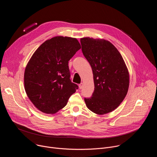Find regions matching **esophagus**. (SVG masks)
<instances>
[{"instance_id": "1", "label": "esophagus", "mask_w": 157, "mask_h": 157, "mask_svg": "<svg viewBox=\"0 0 157 157\" xmlns=\"http://www.w3.org/2000/svg\"><path fill=\"white\" fill-rule=\"evenodd\" d=\"M83 86H84V84H83V83H81L80 84H79V89H81L83 87Z\"/></svg>"}]
</instances>
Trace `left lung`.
<instances>
[{
  "label": "left lung",
  "instance_id": "8db88e82",
  "mask_svg": "<svg viewBox=\"0 0 157 157\" xmlns=\"http://www.w3.org/2000/svg\"><path fill=\"white\" fill-rule=\"evenodd\" d=\"M82 52L93 70L94 91L85 98L87 107L103 115L115 110L125 98L130 76L125 63L113 43L101 38L80 40Z\"/></svg>",
  "mask_w": 157,
  "mask_h": 157
}]
</instances>
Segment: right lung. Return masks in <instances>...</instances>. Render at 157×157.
Instances as JSON below:
<instances>
[{
    "instance_id": "obj_1",
    "label": "right lung",
    "mask_w": 157,
    "mask_h": 157,
    "mask_svg": "<svg viewBox=\"0 0 157 157\" xmlns=\"http://www.w3.org/2000/svg\"><path fill=\"white\" fill-rule=\"evenodd\" d=\"M81 48L76 38L57 36L43 42L29 59L24 72L25 90L42 113H56L78 88L70 79L68 61Z\"/></svg>"
}]
</instances>
